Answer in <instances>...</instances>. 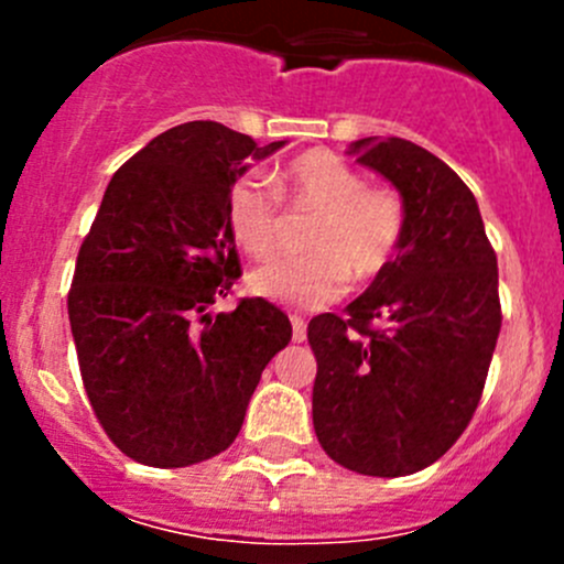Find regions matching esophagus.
Masks as SVG:
<instances>
[{
  "label": "esophagus",
  "instance_id": "1",
  "mask_svg": "<svg viewBox=\"0 0 564 564\" xmlns=\"http://www.w3.org/2000/svg\"><path fill=\"white\" fill-rule=\"evenodd\" d=\"M305 335H308V327H305L303 318L292 316V340H294V344H303Z\"/></svg>",
  "mask_w": 564,
  "mask_h": 564
}]
</instances>
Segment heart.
Masks as SVG:
<instances>
[{
  "instance_id": "b5f03b06",
  "label": "heart",
  "mask_w": 564,
  "mask_h": 564,
  "mask_svg": "<svg viewBox=\"0 0 564 564\" xmlns=\"http://www.w3.org/2000/svg\"><path fill=\"white\" fill-rule=\"evenodd\" d=\"M275 193L292 215H314L305 229L308 256L278 259L250 272L256 297L316 311L335 303L351 281L371 283L390 270L406 240V204L390 187L366 176L327 150L294 158L275 176ZM226 226L250 259H270L281 246L283 218L275 196L256 176H240L226 196Z\"/></svg>"
}]
</instances>
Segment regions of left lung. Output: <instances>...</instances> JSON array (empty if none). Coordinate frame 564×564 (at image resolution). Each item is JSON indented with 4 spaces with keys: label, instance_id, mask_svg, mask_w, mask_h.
Returning a JSON list of instances; mask_svg holds the SVG:
<instances>
[{
    "label": "left lung",
    "instance_id": "8db88e82",
    "mask_svg": "<svg viewBox=\"0 0 564 564\" xmlns=\"http://www.w3.org/2000/svg\"><path fill=\"white\" fill-rule=\"evenodd\" d=\"M349 155L406 204V240L344 316L308 324L314 429L335 464L401 477L445 456L469 425L497 349V253L469 187L406 139H360Z\"/></svg>",
    "mask_w": 564,
    "mask_h": 564
}]
</instances>
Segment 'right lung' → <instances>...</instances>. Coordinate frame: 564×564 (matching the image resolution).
Returning <instances> with one entry per match:
<instances>
[{"label": "right lung", "mask_w": 564, "mask_h": 564, "mask_svg": "<svg viewBox=\"0 0 564 564\" xmlns=\"http://www.w3.org/2000/svg\"><path fill=\"white\" fill-rule=\"evenodd\" d=\"M283 144L185 122L108 182L78 250L67 316L89 403L139 464L176 469L224 453L261 371L292 340L289 316L261 297L209 314L240 278L226 196L248 161Z\"/></svg>", "instance_id": "obj_1"}]
</instances>
